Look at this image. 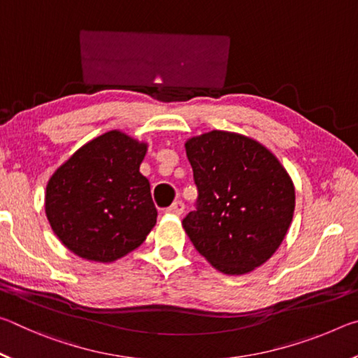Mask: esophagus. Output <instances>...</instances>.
<instances>
[{
    "instance_id": "obj_1",
    "label": "esophagus",
    "mask_w": 358,
    "mask_h": 358,
    "mask_svg": "<svg viewBox=\"0 0 358 358\" xmlns=\"http://www.w3.org/2000/svg\"><path fill=\"white\" fill-rule=\"evenodd\" d=\"M183 210H185V205H183V202L181 201H177V202H173L171 207H169L167 210H166V213L167 215H175V216H180L181 213H183Z\"/></svg>"
}]
</instances>
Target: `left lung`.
I'll list each match as a JSON object with an SVG mask.
<instances>
[{
  "label": "left lung",
  "instance_id": "8db88e82",
  "mask_svg": "<svg viewBox=\"0 0 358 358\" xmlns=\"http://www.w3.org/2000/svg\"><path fill=\"white\" fill-rule=\"evenodd\" d=\"M199 208L183 229L205 260L224 275H246L282 243L295 210V186L280 159L254 138L230 131L185 142Z\"/></svg>",
  "mask_w": 358,
  "mask_h": 358
}]
</instances>
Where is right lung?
Segmentation results:
<instances>
[{
    "label": "right lung",
    "instance_id": "1",
    "mask_svg": "<svg viewBox=\"0 0 358 358\" xmlns=\"http://www.w3.org/2000/svg\"><path fill=\"white\" fill-rule=\"evenodd\" d=\"M148 142L113 129L82 145L48 180L45 215L58 240L90 262L112 264L141 246L156 224L141 173Z\"/></svg>",
    "mask_w": 358,
    "mask_h": 358
}]
</instances>
